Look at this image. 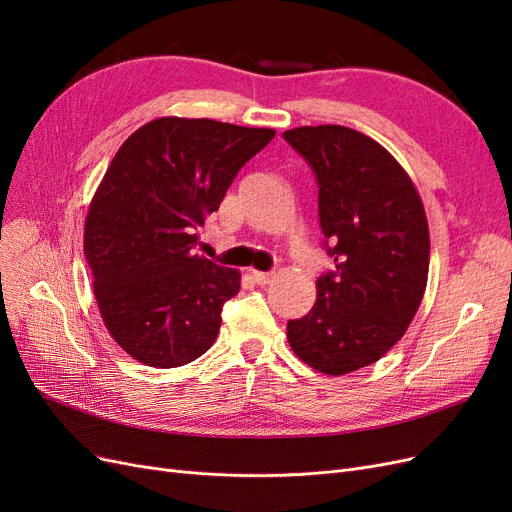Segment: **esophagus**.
Here are the masks:
<instances>
[{
	"instance_id": "obj_1",
	"label": "esophagus",
	"mask_w": 512,
	"mask_h": 512,
	"mask_svg": "<svg viewBox=\"0 0 512 512\" xmlns=\"http://www.w3.org/2000/svg\"><path fill=\"white\" fill-rule=\"evenodd\" d=\"M250 275H252V280H254L258 286H267V284H271V280H273L271 273H262V271H252Z\"/></svg>"
}]
</instances>
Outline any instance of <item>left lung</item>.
<instances>
[{
  "label": "left lung",
  "mask_w": 512,
  "mask_h": 512,
  "mask_svg": "<svg viewBox=\"0 0 512 512\" xmlns=\"http://www.w3.org/2000/svg\"><path fill=\"white\" fill-rule=\"evenodd\" d=\"M284 138L318 181L320 228L335 271L318 277L309 314L288 320V344L322 374L344 376L389 352L423 301L429 226L401 164L344 126H303Z\"/></svg>",
  "instance_id": "obj_1"
}]
</instances>
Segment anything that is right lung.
Instances as JSON below:
<instances>
[{"label": "right lung", "mask_w": 512, "mask_h": 512, "mask_svg": "<svg viewBox=\"0 0 512 512\" xmlns=\"http://www.w3.org/2000/svg\"><path fill=\"white\" fill-rule=\"evenodd\" d=\"M275 130L160 117L119 147L85 220L102 320L132 359L170 369L205 354L241 273L194 254L241 166Z\"/></svg>", "instance_id": "obj_1"}]
</instances>
